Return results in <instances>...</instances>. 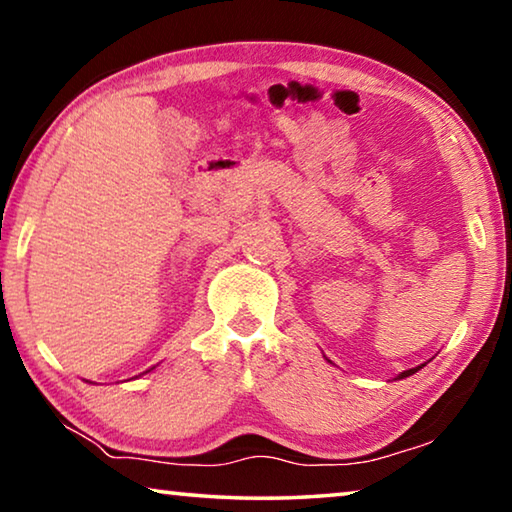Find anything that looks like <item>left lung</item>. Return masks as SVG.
I'll use <instances>...</instances> for the list:
<instances>
[{
  "instance_id": "1",
  "label": "left lung",
  "mask_w": 512,
  "mask_h": 512,
  "mask_svg": "<svg viewBox=\"0 0 512 512\" xmlns=\"http://www.w3.org/2000/svg\"><path fill=\"white\" fill-rule=\"evenodd\" d=\"M420 370V366L418 368H411V370H404L402 375H400V379H404V377H409V375H413V372H418Z\"/></svg>"
}]
</instances>
